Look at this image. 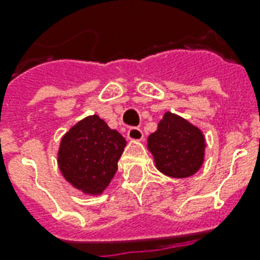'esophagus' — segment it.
<instances>
[{"instance_id":"1","label":"esophagus","mask_w":260,"mask_h":260,"mask_svg":"<svg viewBox=\"0 0 260 260\" xmlns=\"http://www.w3.org/2000/svg\"><path fill=\"white\" fill-rule=\"evenodd\" d=\"M126 138L129 139L131 142H142L143 138H144V134L139 128H129L128 132H126Z\"/></svg>"}]
</instances>
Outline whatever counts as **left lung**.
Here are the masks:
<instances>
[{"mask_svg": "<svg viewBox=\"0 0 260 260\" xmlns=\"http://www.w3.org/2000/svg\"><path fill=\"white\" fill-rule=\"evenodd\" d=\"M205 136L198 126L171 112L158 122V129L147 140L155 166L171 178L191 177L205 158Z\"/></svg>", "mask_w": 260, "mask_h": 260, "instance_id": "1", "label": "left lung"}]
</instances>
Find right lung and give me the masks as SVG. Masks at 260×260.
<instances>
[{"mask_svg": "<svg viewBox=\"0 0 260 260\" xmlns=\"http://www.w3.org/2000/svg\"><path fill=\"white\" fill-rule=\"evenodd\" d=\"M125 139L97 114L87 116L63 135L58 166L69 183L83 194L98 196L117 171Z\"/></svg>", "mask_w": 260, "mask_h": 260, "instance_id": "1", "label": "right lung"}]
</instances>
